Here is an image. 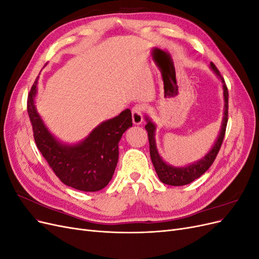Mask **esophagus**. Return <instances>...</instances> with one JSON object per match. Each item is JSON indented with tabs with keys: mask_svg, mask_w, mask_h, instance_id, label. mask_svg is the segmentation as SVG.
Returning <instances> with one entry per match:
<instances>
[{
	"mask_svg": "<svg viewBox=\"0 0 259 259\" xmlns=\"http://www.w3.org/2000/svg\"><path fill=\"white\" fill-rule=\"evenodd\" d=\"M132 119L133 123L135 125H140L143 123V107L140 105H136L132 109Z\"/></svg>",
	"mask_w": 259,
	"mask_h": 259,
	"instance_id": "34e87169",
	"label": "esophagus"
}]
</instances>
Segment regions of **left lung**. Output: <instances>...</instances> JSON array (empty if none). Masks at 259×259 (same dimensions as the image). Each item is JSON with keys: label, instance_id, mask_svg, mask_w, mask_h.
Listing matches in <instances>:
<instances>
[{"label": "left lung", "instance_id": "1", "mask_svg": "<svg viewBox=\"0 0 259 259\" xmlns=\"http://www.w3.org/2000/svg\"><path fill=\"white\" fill-rule=\"evenodd\" d=\"M209 68L213 70L216 76L222 81L225 105H224V116L222 120V126H221V130H219V134L217 136V139L215 140L213 147L210 148V150L204 156H203V158H201L200 160L195 161L193 163L188 164V165H185V166H174V165H171V164L164 161L158 151V148H156V143H155L156 126H155V124L152 122L150 117H149L148 115H145V120L147 122L145 127L148 132L151 161H152L154 169L156 171V174H158L160 180L165 185L185 186V185L192 183L193 180L202 176L210 167V165L213 164V162L216 159L219 149H221V147H222L224 136L226 133L227 122H228V89H227L226 83L223 79L222 74L219 73L218 69L215 67L213 62H210Z\"/></svg>", "mask_w": 259, "mask_h": 259}]
</instances>
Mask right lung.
I'll list each match as a JSON object with an SVG mask.
<instances>
[{"mask_svg":"<svg viewBox=\"0 0 259 259\" xmlns=\"http://www.w3.org/2000/svg\"><path fill=\"white\" fill-rule=\"evenodd\" d=\"M37 82L38 76L28 96V114L38 150L65 185L85 192L101 190L114 174L120 139L133 126L131 110L125 109L101 122L79 143H62L50 132L36 110Z\"/></svg>","mask_w":259,"mask_h":259,"instance_id":"add662e5","label":"right lung"}]
</instances>
